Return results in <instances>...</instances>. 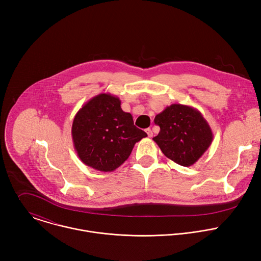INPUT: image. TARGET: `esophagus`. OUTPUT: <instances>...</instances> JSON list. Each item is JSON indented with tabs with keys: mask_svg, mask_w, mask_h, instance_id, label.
<instances>
[{
	"mask_svg": "<svg viewBox=\"0 0 261 261\" xmlns=\"http://www.w3.org/2000/svg\"><path fill=\"white\" fill-rule=\"evenodd\" d=\"M145 132H146V134H147L148 137H152V136H153V131H152L150 128H147V129L145 130Z\"/></svg>",
	"mask_w": 261,
	"mask_h": 261,
	"instance_id": "1",
	"label": "esophagus"
}]
</instances>
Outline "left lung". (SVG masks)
Masks as SVG:
<instances>
[{"instance_id":"1","label":"left lung","mask_w":261,"mask_h":261,"mask_svg":"<svg viewBox=\"0 0 261 261\" xmlns=\"http://www.w3.org/2000/svg\"><path fill=\"white\" fill-rule=\"evenodd\" d=\"M160 132L153 139L162 153L178 165L189 167L207 151L214 135L196 108L171 104L154 120Z\"/></svg>"}]
</instances>
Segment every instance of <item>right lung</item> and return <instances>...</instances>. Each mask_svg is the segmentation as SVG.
<instances>
[{
    "mask_svg": "<svg viewBox=\"0 0 261 261\" xmlns=\"http://www.w3.org/2000/svg\"><path fill=\"white\" fill-rule=\"evenodd\" d=\"M73 145L88 166L104 172L116 170L146 133L134 126L132 115L121 108L119 97L108 93L90 99L72 123Z\"/></svg>",
    "mask_w": 261,
    "mask_h": 261,
    "instance_id": "obj_1",
    "label": "right lung"
}]
</instances>
